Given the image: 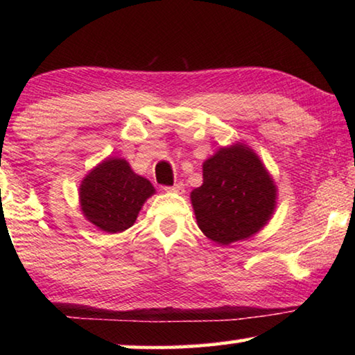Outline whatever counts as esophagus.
Returning a JSON list of instances; mask_svg holds the SVG:
<instances>
[{"label": "esophagus", "mask_w": 355, "mask_h": 355, "mask_svg": "<svg viewBox=\"0 0 355 355\" xmlns=\"http://www.w3.org/2000/svg\"><path fill=\"white\" fill-rule=\"evenodd\" d=\"M164 191L167 192H173V194H183L184 192V183L183 182H178L173 186H166Z\"/></svg>", "instance_id": "34e87169"}]
</instances>
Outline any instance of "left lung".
Instances as JSON below:
<instances>
[{
    "mask_svg": "<svg viewBox=\"0 0 355 355\" xmlns=\"http://www.w3.org/2000/svg\"><path fill=\"white\" fill-rule=\"evenodd\" d=\"M203 183L191 192L197 225L219 245L254 236L271 220L277 186L254 148L238 141L202 164Z\"/></svg>",
    "mask_w": 355,
    "mask_h": 355,
    "instance_id": "left-lung-1",
    "label": "left lung"
}]
</instances>
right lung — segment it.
I'll list each match as a JSON object with an SVG mask.
<instances>
[{
	"instance_id": "add662e5",
	"label": "right lung",
	"mask_w": 355,
	"mask_h": 355,
	"mask_svg": "<svg viewBox=\"0 0 355 355\" xmlns=\"http://www.w3.org/2000/svg\"><path fill=\"white\" fill-rule=\"evenodd\" d=\"M153 194V184L137 175L123 158L101 161L87 172L78 189L83 216L106 233H120L133 225Z\"/></svg>"
}]
</instances>
